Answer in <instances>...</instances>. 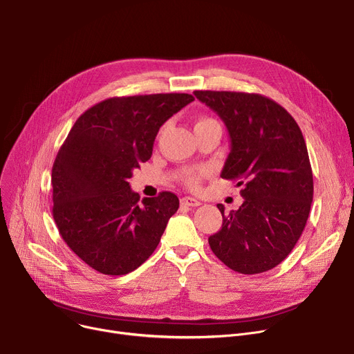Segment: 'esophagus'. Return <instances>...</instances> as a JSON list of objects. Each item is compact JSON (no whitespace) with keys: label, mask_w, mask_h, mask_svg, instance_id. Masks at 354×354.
Returning a JSON list of instances; mask_svg holds the SVG:
<instances>
[{"label":"esophagus","mask_w":354,"mask_h":354,"mask_svg":"<svg viewBox=\"0 0 354 354\" xmlns=\"http://www.w3.org/2000/svg\"><path fill=\"white\" fill-rule=\"evenodd\" d=\"M180 203L181 205H185V207H198L201 204L197 198H193V197H183Z\"/></svg>","instance_id":"esophagus-1"}]
</instances>
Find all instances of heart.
I'll use <instances>...</instances> for the list:
<instances>
[{"instance_id": "obj_1", "label": "heart", "mask_w": 354, "mask_h": 354, "mask_svg": "<svg viewBox=\"0 0 354 354\" xmlns=\"http://www.w3.org/2000/svg\"><path fill=\"white\" fill-rule=\"evenodd\" d=\"M214 120L212 119H208V118H203V119H200L197 123H196V126L197 124H205V123H212ZM204 174V171H201V170H188V171H185L184 174H183V181L188 185V187H192V188H196L197 185H198V183H200V178H201V176Z\"/></svg>"}]
</instances>
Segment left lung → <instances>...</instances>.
<instances>
[{
    "label": "left lung",
    "mask_w": 354,
    "mask_h": 354,
    "mask_svg": "<svg viewBox=\"0 0 354 354\" xmlns=\"http://www.w3.org/2000/svg\"><path fill=\"white\" fill-rule=\"evenodd\" d=\"M224 122L231 142L221 177L243 185L242 205L208 238L228 268L252 275L279 265L306 225L313 176L304 134L285 109L258 93L196 91Z\"/></svg>",
    "instance_id": "8db88e82"
}]
</instances>
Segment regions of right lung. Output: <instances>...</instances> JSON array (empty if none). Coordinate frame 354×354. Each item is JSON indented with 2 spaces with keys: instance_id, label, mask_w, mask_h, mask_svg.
Returning <instances> with one entry per match:
<instances>
[{
  "instance_id": "1",
  "label": "right lung",
  "mask_w": 354,
  "mask_h": 354,
  "mask_svg": "<svg viewBox=\"0 0 354 354\" xmlns=\"http://www.w3.org/2000/svg\"><path fill=\"white\" fill-rule=\"evenodd\" d=\"M194 97L157 93L106 99L80 116L52 167L53 220L68 247L104 275H126L157 248L176 194L143 198L129 180L153 153L158 129Z\"/></svg>"
}]
</instances>
